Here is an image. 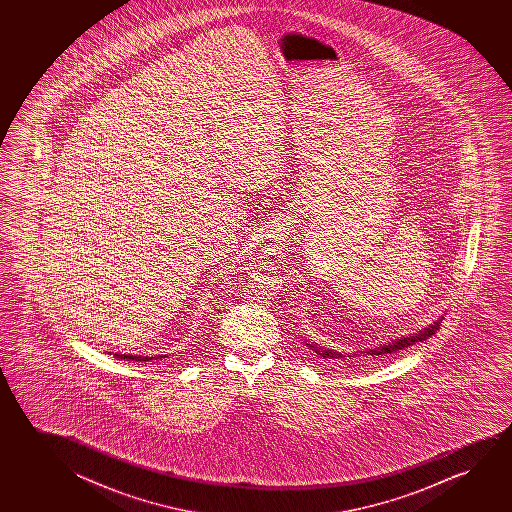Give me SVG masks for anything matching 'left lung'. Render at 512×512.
<instances>
[{
  "instance_id": "left-lung-1",
  "label": "left lung",
  "mask_w": 512,
  "mask_h": 512,
  "mask_svg": "<svg viewBox=\"0 0 512 512\" xmlns=\"http://www.w3.org/2000/svg\"><path fill=\"white\" fill-rule=\"evenodd\" d=\"M439 325H441V322L437 320L434 325H430L428 329L421 330V332H418L416 336L402 337V339H397V341H393V343L381 346L379 350L367 351V355H369V353H371V355H386V353H390V355H392V353H397V351L406 350V348L413 346V344L423 343V341H427L428 337L434 336L435 332L439 330ZM309 348L323 358H344L343 353H337V351L330 350H320V348H316L313 344H309ZM348 357H351V355H348ZM353 357H355V355H353Z\"/></svg>"
}]
</instances>
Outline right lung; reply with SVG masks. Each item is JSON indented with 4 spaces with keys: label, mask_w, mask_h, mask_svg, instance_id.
<instances>
[{
    "label": "right lung",
    "mask_w": 512,
    "mask_h": 512,
    "mask_svg": "<svg viewBox=\"0 0 512 512\" xmlns=\"http://www.w3.org/2000/svg\"><path fill=\"white\" fill-rule=\"evenodd\" d=\"M115 357L119 358V360H131V362H150V360H157V358L162 357H141V355H119V353H115Z\"/></svg>",
    "instance_id": "1"
}]
</instances>
